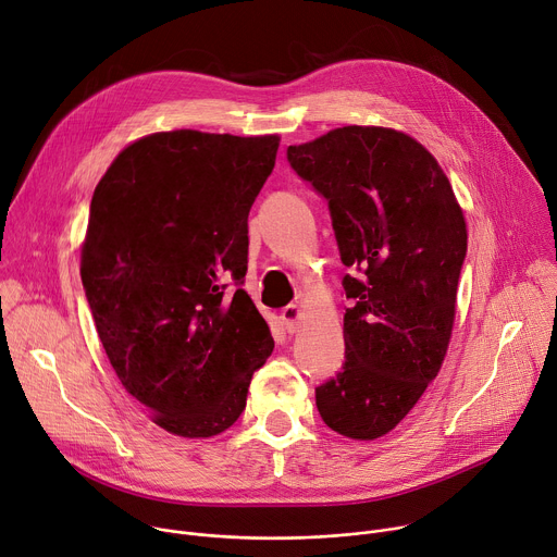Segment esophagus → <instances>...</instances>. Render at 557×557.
I'll use <instances>...</instances> for the list:
<instances>
[{"label": "esophagus", "mask_w": 557, "mask_h": 557, "mask_svg": "<svg viewBox=\"0 0 557 557\" xmlns=\"http://www.w3.org/2000/svg\"><path fill=\"white\" fill-rule=\"evenodd\" d=\"M282 324L288 333H297L299 329V307L297 305H288L284 311H282Z\"/></svg>", "instance_id": "1"}]
</instances>
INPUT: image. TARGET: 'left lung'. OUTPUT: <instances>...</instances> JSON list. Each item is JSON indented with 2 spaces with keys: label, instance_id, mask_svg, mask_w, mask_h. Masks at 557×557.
I'll return each mask as SVG.
<instances>
[{
  "label": "left lung",
  "instance_id": "1",
  "mask_svg": "<svg viewBox=\"0 0 557 557\" xmlns=\"http://www.w3.org/2000/svg\"><path fill=\"white\" fill-rule=\"evenodd\" d=\"M290 169L329 201L342 286V371L315 388L324 424L375 440L435 380L455 318L467 224L435 158L413 137L344 126L288 146Z\"/></svg>",
  "mask_w": 557,
  "mask_h": 557
}]
</instances>
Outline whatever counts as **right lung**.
Instances as JSON below:
<instances>
[{"label": "right lung", "instance_id": "obj_1", "mask_svg": "<svg viewBox=\"0 0 557 557\" xmlns=\"http://www.w3.org/2000/svg\"><path fill=\"white\" fill-rule=\"evenodd\" d=\"M277 146V135L156 133L124 148L92 193L88 307L122 386L169 433L226 431L273 352L242 284L248 211Z\"/></svg>", "mask_w": 557, "mask_h": 557}]
</instances>
